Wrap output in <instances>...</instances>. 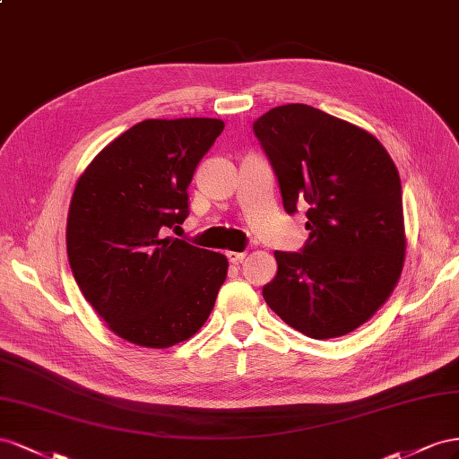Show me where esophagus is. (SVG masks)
Masks as SVG:
<instances>
[{
	"label": "esophagus",
	"mask_w": 459,
	"mask_h": 459,
	"mask_svg": "<svg viewBox=\"0 0 459 459\" xmlns=\"http://www.w3.org/2000/svg\"><path fill=\"white\" fill-rule=\"evenodd\" d=\"M227 257L230 264H240V261L246 257V252H227Z\"/></svg>",
	"instance_id": "obj_1"
}]
</instances>
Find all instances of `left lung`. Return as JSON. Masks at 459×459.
I'll use <instances>...</instances> for the list:
<instances>
[{
	"label": "left lung",
	"instance_id": "1",
	"mask_svg": "<svg viewBox=\"0 0 459 459\" xmlns=\"http://www.w3.org/2000/svg\"><path fill=\"white\" fill-rule=\"evenodd\" d=\"M254 134L288 215L307 207L299 252H274L267 306L309 338H336L373 317L398 282L405 237L402 185L375 136L304 103L274 108Z\"/></svg>",
	"mask_w": 459,
	"mask_h": 459
}]
</instances>
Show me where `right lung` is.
I'll return each instance as SVG.
<instances>
[{
    "label": "right lung",
    "mask_w": 459,
    "mask_h": 459,
    "mask_svg": "<svg viewBox=\"0 0 459 459\" xmlns=\"http://www.w3.org/2000/svg\"><path fill=\"white\" fill-rule=\"evenodd\" d=\"M225 123L148 119L78 178L67 255L86 302L113 333L169 348L198 333L227 279L225 255L167 237L188 217V185Z\"/></svg>",
    "instance_id": "right-lung-1"
}]
</instances>
